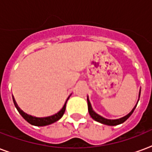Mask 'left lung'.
Masks as SVG:
<instances>
[{
  "mask_svg": "<svg viewBox=\"0 0 152 152\" xmlns=\"http://www.w3.org/2000/svg\"><path fill=\"white\" fill-rule=\"evenodd\" d=\"M140 92H139V99H138V101H137V104H136V106L133 107L132 110L130 111L129 113H128L127 115L124 116L122 118H118V119H106V118H103V117H102L100 116L99 114H98L96 113L94 111V110L92 109V106H91V104L90 102V100L88 99V112H89V114L91 118L94 119L95 121H98V122L102 123V124H103V125H110V126H114V125H120L121 123L125 122V121L127 120L128 118H129L130 116L132 115V113H133V111H134L135 108L137 107V105L138 103V102H139L140 99Z\"/></svg>",
  "mask_w": 152,
  "mask_h": 152,
  "instance_id": "8db88e82",
  "label": "left lung"
}]
</instances>
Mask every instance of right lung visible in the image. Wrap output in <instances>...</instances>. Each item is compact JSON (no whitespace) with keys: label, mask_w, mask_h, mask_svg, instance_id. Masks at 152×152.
Listing matches in <instances>:
<instances>
[{"label":"right lung","mask_w":152,"mask_h":152,"mask_svg":"<svg viewBox=\"0 0 152 152\" xmlns=\"http://www.w3.org/2000/svg\"><path fill=\"white\" fill-rule=\"evenodd\" d=\"M70 96H71V95L67 98V99L66 101H65V102H64V106H62V108L57 113H54V114H53V115L51 116H48V117H44V118H36V117H34V116L27 114V113L23 112V111L19 107V106H18L17 103H16V102H15V99H14L13 96L12 99L15 108L17 109V110L19 111V113H20V115L22 116L23 118H24L27 122L30 123V124L32 125H35V126H46V125H50V124H53V123L56 122V121H57L59 119H61V118H62V116L64 115V111H65L67 101L69 100Z\"/></svg>","instance_id":"right-lung-1"}]
</instances>
